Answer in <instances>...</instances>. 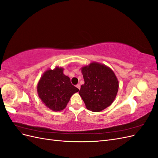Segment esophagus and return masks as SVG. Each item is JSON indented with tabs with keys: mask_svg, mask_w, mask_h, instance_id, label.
<instances>
[{
	"mask_svg": "<svg viewBox=\"0 0 158 158\" xmlns=\"http://www.w3.org/2000/svg\"><path fill=\"white\" fill-rule=\"evenodd\" d=\"M76 88H77L78 89H80V84H77V85H76Z\"/></svg>",
	"mask_w": 158,
	"mask_h": 158,
	"instance_id": "34e87169",
	"label": "esophagus"
}]
</instances>
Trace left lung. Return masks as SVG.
Wrapping results in <instances>:
<instances>
[{
	"label": "left lung",
	"mask_w": 158,
	"mask_h": 158,
	"mask_svg": "<svg viewBox=\"0 0 158 158\" xmlns=\"http://www.w3.org/2000/svg\"><path fill=\"white\" fill-rule=\"evenodd\" d=\"M84 84L79 94L85 107L99 112L111 105L115 99L118 82L113 71L106 65L92 63L82 68Z\"/></svg>",
	"instance_id": "8db88e82"
}]
</instances>
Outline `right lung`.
<instances>
[{
  "mask_svg": "<svg viewBox=\"0 0 158 158\" xmlns=\"http://www.w3.org/2000/svg\"><path fill=\"white\" fill-rule=\"evenodd\" d=\"M79 89L71 84L63 69L56 67L43 74L37 84V93L45 106L52 111L64 109L70 97Z\"/></svg>",
  "mask_w": 158,
  "mask_h": 158,
  "instance_id": "1",
  "label": "right lung"
}]
</instances>
